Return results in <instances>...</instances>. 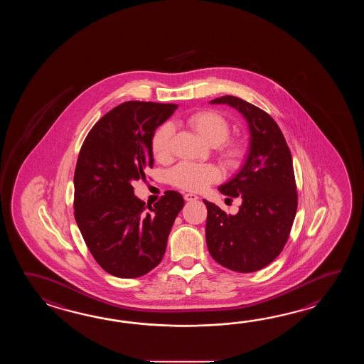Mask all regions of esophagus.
<instances>
[{
    "instance_id": "esophagus-1",
    "label": "esophagus",
    "mask_w": 364,
    "mask_h": 364,
    "mask_svg": "<svg viewBox=\"0 0 364 364\" xmlns=\"http://www.w3.org/2000/svg\"><path fill=\"white\" fill-rule=\"evenodd\" d=\"M183 198H185L186 201H195L199 199V198H198L195 193H185V196H183Z\"/></svg>"
}]
</instances>
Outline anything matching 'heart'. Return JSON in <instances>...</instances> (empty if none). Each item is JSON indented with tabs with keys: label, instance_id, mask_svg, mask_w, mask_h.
Returning a JSON list of instances; mask_svg holds the SVG:
<instances>
[{
	"label": "heart",
	"instance_id": "b5f03b06",
	"mask_svg": "<svg viewBox=\"0 0 364 364\" xmlns=\"http://www.w3.org/2000/svg\"><path fill=\"white\" fill-rule=\"evenodd\" d=\"M187 126L193 130L199 139L209 146H220V155L226 166H240L246 155L245 143L240 139L228 140L230 134V124L224 116L213 110L196 112L187 118ZM173 130L171 124H163L155 132L151 148L156 160L165 163L171 159ZM221 178V171L215 165L181 163L169 171V181L173 186L188 190L201 191L210 183Z\"/></svg>",
	"mask_w": 364,
	"mask_h": 364
}]
</instances>
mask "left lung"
Returning <instances> with one entry per match:
<instances>
[{
	"instance_id": "8db88e82",
	"label": "left lung",
	"mask_w": 364,
	"mask_h": 364,
	"mask_svg": "<svg viewBox=\"0 0 364 364\" xmlns=\"http://www.w3.org/2000/svg\"><path fill=\"white\" fill-rule=\"evenodd\" d=\"M210 104H228L242 113L251 140L243 168L218 187L226 196L240 198V212L226 215L216 204L203 200L208 210L209 254L230 271H259L281 254L294 223L298 193L291 154L279 124L263 109L229 95Z\"/></svg>"
}]
</instances>
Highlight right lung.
I'll use <instances>...</instances> for the list:
<instances>
[{"label": "right lung", "instance_id": "obj_1", "mask_svg": "<svg viewBox=\"0 0 364 364\" xmlns=\"http://www.w3.org/2000/svg\"><path fill=\"white\" fill-rule=\"evenodd\" d=\"M176 104L127 101L85 136L74 173V216L93 259L109 274L136 279L163 260L185 201L165 191L154 207L134 195V182L154 166L151 141Z\"/></svg>", "mask_w": 364, "mask_h": 364}]
</instances>
